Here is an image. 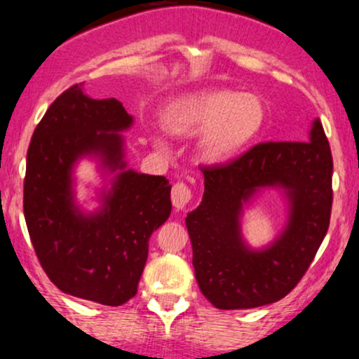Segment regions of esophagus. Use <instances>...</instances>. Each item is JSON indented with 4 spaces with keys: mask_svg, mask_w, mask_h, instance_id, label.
<instances>
[{
    "mask_svg": "<svg viewBox=\"0 0 359 359\" xmlns=\"http://www.w3.org/2000/svg\"><path fill=\"white\" fill-rule=\"evenodd\" d=\"M192 197V189L189 187L187 184L177 182L174 187H172V203H174L177 209H184L185 205L191 203Z\"/></svg>",
    "mask_w": 359,
    "mask_h": 359,
    "instance_id": "1",
    "label": "esophagus"
}]
</instances>
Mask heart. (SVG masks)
Returning a JSON list of instances; mask_svg holds the SVG:
<instances>
[{
  "instance_id": "heart-1",
  "label": "heart",
  "mask_w": 359,
  "mask_h": 359,
  "mask_svg": "<svg viewBox=\"0 0 359 359\" xmlns=\"http://www.w3.org/2000/svg\"><path fill=\"white\" fill-rule=\"evenodd\" d=\"M265 106L251 93L199 90L175 97L163 108V125L179 137L199 135L197 151L208 163H222L238 155L262 130ZM155 145L165 142L155 137Z\"/></svg>"
}]
</instances>
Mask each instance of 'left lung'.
Returning a JSON list of instances; mask_svg holds the SVG:
<instances>
[{
	"label": "left lung",
	"instance_id": "left-lung-1",
	"mask_svg": "<svg viewBox=\"0 0 359 359\" xmlns=\"http://www.w3.org/2000/svg\"><path fill=\"white\" fill-rule=\"evenodd\" d=\"M204 196L185 217L201 292L222 311L277 302L304 277L331 221L332 155L323 123L309 142H263L221 165L203 167ZM262 187H282L291 201L284 233L250 250L239 233L242 204Z\"/></svg>",
	"mask_w": 359,
	"mask_h": 359
}]
</instances>
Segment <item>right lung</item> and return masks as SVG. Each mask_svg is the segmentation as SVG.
I'll use <instances>...</instances> for the list:
<instances>
[{
	"mask_svg": "<svg viewBox=\"0 0 359 359\" xmlns=\"http://www.w3.org/2000/svg\"><path fill=\"white\" fill-rule=\"evenodd\" d=\"M131 123L118 100H93L71 86L35 128L23 182L25 221L47 277L64 294L113 307L135 297L151 233L172 211L165 177L125 170L119 131ZM84 154L122 170L94 215L73 204L72 165Z\"/></svg>",
	"mask_w": 359,
	"mask_h": 359,
	"instance_id": "right-lung-1",
	"label": "right lung"
}]
</instances>
